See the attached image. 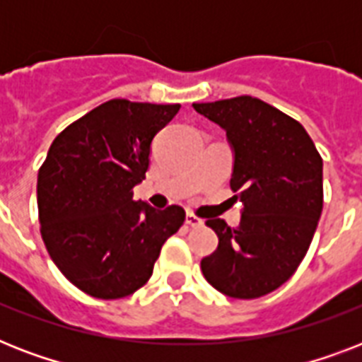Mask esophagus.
<instances>
[{
    "mask_svg": "<svg viewBox=\"0 0 362 362\" xmlns=\"http://www.w3.org/2000/svg\"><path fill=\"white\" fill-rule=\"evenodd\" d=\"M186 223H187V226H189V227H203L204 221H203V220H199L197 216H193L192 212H187Z\"/></svg>",
    "mask_w": 362,
    "mask_h": 362,
    "instance_id": "esophagus-1",
    "label": "esophagus"
}]
</instances>
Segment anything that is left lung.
<instances>
[{
  "mask_svg": "<svg viewBox=\"0 0 362 362\" xmlns=\"http://www.w3.org/2000/svg\"><path fill=\"white\" fill-rule=\"evenodd\" d=\"M193 109L226 131L231 189L242 203L237 227L206 221L220 242L201 270L227 297H263L286 284L308 252L323 210V159L303 125L261 99L242 95Z\"/></svg>",
  "mask_w": 362,
  "mask_h": 362,
  "instance_id": "8db88e82",
  "label": "left lung"
}]
</instances>
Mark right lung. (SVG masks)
Wrapping results in <instances>:
<instances>
[{
  "label": "right lung",
  "mask_w": 362,
  "mask_h": 362,
  "mask_svg": "<svg viewBox=\"0 0 362 362\" xmlns=\"http://www.w3.org/2000/svg\"><path fill=\"white\" fill-rule=\"evenodd\" d=\"M180 105L112 99L64 129L37 176L41 235L62 274L98 298H122L150 280L182 206L133 201L146 178L152 141Z\"/></svg>",
  "instance_id": "1"
}]
</instances>
